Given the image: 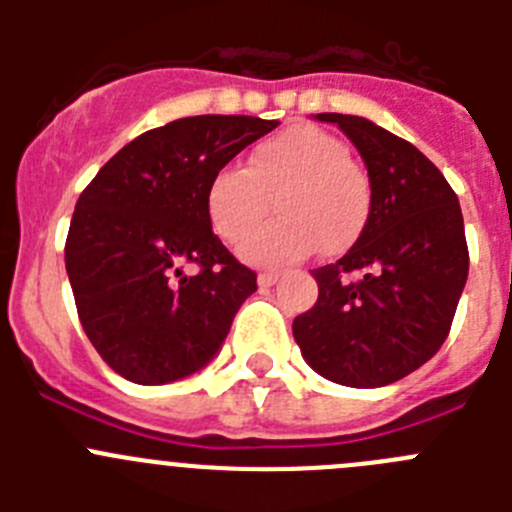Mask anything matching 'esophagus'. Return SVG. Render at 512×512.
I'll use <instances>...</instances> for the list:
<instances>
[{"label": "esophagus", "instance_id": "34e87169", "mask_svg": "<svg viewBox=\"0 0 512 512\" xmlns=\"http://www.w3.org/2000/svg\"><path fill=\"white\" fill-rule=\"evenodd\" d=\"M279 282V274L277 271H264V274H259V287L266 289V287H274V284Z\"/></svg>", "mask_w": 512, "mask_h": 512}]
</instances>
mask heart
<instances>
[{"mask_svg":"<svg viewBox=\"0 0 512 512\" xmlns=\"http://www.w3.org/2000/svg\"><path fill=\"white\" fill-rule=\"evenodd\" d=\"M275 200L278 220L250 233ZM372 189L341 138L315 125H295L256 143L248 166L225 164L207 184L212 230L241 243V256L259 266L307 259L320 243L341 253L359 238L369 217Z\"/></svg>","mask_w":512,"mask_h":512,"instance_id":"b5f03b06","label":"heart"}]
</instances>
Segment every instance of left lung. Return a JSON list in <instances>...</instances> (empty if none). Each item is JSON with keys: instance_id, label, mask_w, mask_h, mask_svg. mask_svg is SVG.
<instances>
[{"instance_id": "left-lung-1", "label": "left lung", "mask_w": 512, "mask_h": 512, "mask_svg": "<svg viewBox=\"0 0 512 512\" xmlns=\"http://www.w3.org/2000/svg\"><path fill=\"white\" fill-rule=\"evenodd\" d=\"M361 153L369 217L336 264L312 271L318 302L297 315L302 359L343 387H384L436 356L469 274L459 197L408 140L372 120L320 112Z\"/></svg>"}]
</instances>
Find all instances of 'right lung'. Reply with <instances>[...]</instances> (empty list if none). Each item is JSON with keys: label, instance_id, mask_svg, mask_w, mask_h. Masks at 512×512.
Returning a JSON list of instances; mask_svg holds the SVG:
<instances>
[{"label": "right lung", "instance_id": "add662e5", "mask_svg": "<svg viewBox=\"0 0 512 512\" xmlns=\"http://www.w3.org/2000/svg\"><path fill=\"white\" fill-rule=\"evenodd\" d=\"M277 120L197 115L130 140L81 192L66 238L76 310L107 364L135 384L200 372L223 346L256 274L212 233V174ZM184 263L201 274L189 278Z\"/></svg>", "mask_w": 512, "mask_h": 512}]
</instances>
